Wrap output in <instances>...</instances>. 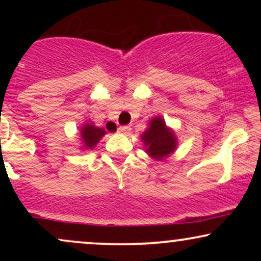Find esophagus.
Returning <instances> with one entry per match:
<instances>
[{"instance_id":"34e87169","label":"esophagus","mask_w":261,"mask_h":261,"mask_svg":"<svg viewBox=\"0 0 261 261\" xmlns=\"http://www.w3.org/2000/svg\"><path fill=\"white\" fill-rule=\"evenodd\" d=\"M130 131H131V127L130 126H126V125H125V126L118 127V133H120V134L126 135V134H130Z\"/></svg>"}]
</instances>
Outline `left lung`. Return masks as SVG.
I'll return each mask as SVG.
<instances>
[{
  "label": "left lung",
  "mask_w": 261,
  "mask_h": 261,
  "mask_svg": "<svg viewBox=\"0 0 261 261\" xmlns=\"http://www.w3.org/2000/svg\"><path fill=\"white\" fill-rule=\"evenodd\" d=\"M142 141L147 146V153L155 160H162L174 151L176 140L163 119L154 118L149 121V127L143 133Z\"/></svg>",
  "instance_id": "left-lung-1"
}]
</instances>
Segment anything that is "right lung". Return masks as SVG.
I'll return each mask as SVG.
<instances>
[{"mask_svg":"<svg viewBox=\"0 0 261 261\" xmlns=\"http://www.w3.org/2000/svg\"><path fill=\"white\" fill-rule=\"evenodd\" d=\"M106 134V130L100 127H95L93 125L88 124L86 126L82 127L81 130V136H82L83 142H85L86 147L87 148H93L98 142L101 137L104 136Z\"/></svg>","mask_w":261,"mask_h":261,"instance_id":"1","label":"right lung"}]
</instances>
